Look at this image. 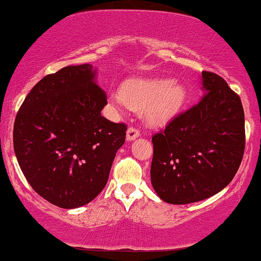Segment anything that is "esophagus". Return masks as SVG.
Segmentation results:
<instances>
[{
  "label": "esophagus",
  "mask_w": 261,
  "mask_h": 261,
  "mask_svg": "<svg viewBox=\"0 0 261 261\" xmlns=\"http://www.w3.org/2000/svg\"><path fill=\"white\" fill-rule=\"evenodd\" d=\"M140 130H138L137 127H134V126H130L127 128V133H126V138L127 141H133L135 138H137L140 136Z\"/></svg>",
  "instance_id": "1"
}]
</instances>
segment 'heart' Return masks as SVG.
Here are the masks:
<instances>
[{"instance_id": "b5f03b06", "label": "heart", "mask_w": 261, "mask_h": 261, "mask_svg": "<svg viewBox=\"0 0 261 261\" xmlns=\"http://www.w3.org/2000/svg\"><path fill=\"white\" fill-rule=\"evenodd\" d=\"M120 107L143 110L147 120L161 124L170 120L186 100V89L169 78H146L126 82L121 90L111 94Z\"/></svg>"}]
</instances>
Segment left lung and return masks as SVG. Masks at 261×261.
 <instances>
[{"mask_svg":"<svg viewBox=\"0 0 261 261\" xmlns=\"http://www.w3.org/2000/svg\"><path fill=\"white\" fill-rule=\"evenodd\" d=\"M204 95L153 135L151 186L165 202L186 204L223 190L246 146L245 112L220 75L202 71Z\"/></svg>","mask_w":261,"mask_h":261,"instance_id":"obj_1","label":"left lung"}]
</instances>
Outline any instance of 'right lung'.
<instances>
[{
    "label": "right lung",
    "mask_w": 261,
    "mask_h": 261,
    "mask_svg": "<svg viewBox=\"0 0 261 261\" xmlns=\"http://www.w3.org/2000/svg\"><path fill=\"white\" fill-rule=\"evenodd\" d=\"M89 64L42 78L15 117L19 166L38 195L61 208L90 202L107 184L127 126L101 115L107 95Z\"/></svg>",
    "instance_id": "add662e5"
}]
</instances>
